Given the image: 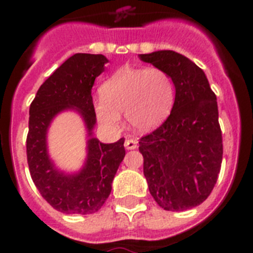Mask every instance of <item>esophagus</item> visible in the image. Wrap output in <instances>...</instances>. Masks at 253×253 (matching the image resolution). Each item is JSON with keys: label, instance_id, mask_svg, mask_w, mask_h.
Segmentation results:
<instances>
[{"label": "esophagus", "instance_id": "esophagus-1", "mask_svg": "<svg viewBox=\"0 0 253 253\" xmlns=\"http://www.w3.org/2000/svg\"><path fill=\"white\" fill-rule=\"evenodd\" d=\"M124 146L126 149H135L138 146V142L135 139H126L124 143Z\"/></svg>", "mask_w": 253, "mask_h": 253}]
</instances>
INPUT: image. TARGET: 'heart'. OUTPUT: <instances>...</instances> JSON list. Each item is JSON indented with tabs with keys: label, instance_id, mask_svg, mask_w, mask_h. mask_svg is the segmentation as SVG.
Segmentation results:
<instances>
[{
	"label": "heart",
	"instance_id": "b5f03b06",
	"mask_svg": "<svg viewBox=\"0 0 253 253\" xmlns=\"http://www.w3.org/2000/svg\"><path fill=\"white\" fill-rule=\"evenodd\" d=\"M101 96L93 101V111L104 126L118 128L125 114L131 128L148 131L167 119L175 90L162 69L123 67L102 84Z\"/></svg>",
	"mask_w": 253,
	"mask_h": 253
}]
</instances>
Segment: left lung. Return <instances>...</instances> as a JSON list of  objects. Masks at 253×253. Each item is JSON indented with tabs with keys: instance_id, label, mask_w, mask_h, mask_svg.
Listing matches in <instances>:
<instances>
[{
	"instance_id": "left-lung-1",
	"label": "left lung",
	"mask_w": 253,
	"mask_h": 253,
	"mask_svg": "<svg viewBox=\"0 0 253 253\" xmlns=\"http://www.w3.org/2000/svg\"><path fill=\"white\" fill-rule=\"evenodd\" d=\"M173 82L175 102L166 122L140 138L143 172L161 208L182 211L207 200L223 157L216 96L204 71L173 50L139 54Z\"/></svg>"
}]
</instances>
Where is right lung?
I'll return each mask as SVG.
<instances>
[{
    "mask_svg": "<svg viewBox=\"0 0 253 253\" xmlns=\"http://www.w3.org/2000/svg\"><path fill=\"white\" fill-rule=\"evenodd\" d=\"M109 60L102 54L77 53L69 57L39 87L29 110L26 156L35 186L46 202L66 214H92L111 193L114 176L125 156L124 138L105 144L92 135L96 124L92 88ZM73 110L87 130V157L80 171L67 174L55 167L47 153L46 134L55 116Z\"/></svg>",
    "mask_w": 253,
    "mask_h": 253,
    "instance_id": "add662e5",
    "label": "right lung"
}]
</instances>
